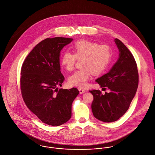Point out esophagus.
Listing matches in <instances>:
<instances>
[{
	"label": "esophagus",
	"instance_id": "1",
	"mask_svg": "<svg viewBox=\"0 0 155 155\" xmlns=\"http://www.w3.org/2000/svg\"><path fill=\"white\" fill-rule=\"evenodd\" d=\"M78 91H79L80 94H83V93H84L85 92V90L82 89H78Z\"/></svg>",
	"mask_w": 155,
	"mask_h": 155
}]
</instances>
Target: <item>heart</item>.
Segmentation results:
<instances>
[{"mask_svg": "<svg viewBox=\"0 0 155 155\" xmlns=\"http://www.w3.org/2000/svg\"><path fill=\"white\" fill-rule=\"evenodd\" d=\"M71 49L73 54L63 53L60 63L66 71H71L77 59H81L82 68L71 75L68 80L70 85L80 88L86 86L92 74L97 75L103 72L112 59V50L108 45H100L95 42L81 39L75 42Z\"/></svg>", "mask_w": 155, "mask_h": 155, "instance_id": "heart-1", "label": "heart"}]
</instances>
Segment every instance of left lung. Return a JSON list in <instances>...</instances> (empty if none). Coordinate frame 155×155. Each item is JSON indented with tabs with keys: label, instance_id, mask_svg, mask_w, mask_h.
I'll use <instances>...</instances> for the list:
<instances>
[{
	"label": "left lung",
	"instance_id": "obj_1",
	"mask_svg": "<svg viewBox=\"0 0 155 155\" xmlns=\"http://www.w3.org/2000/svg\"><path fill=\"white\" fill-rule=\"evenodd\" d=\"M114 41L119 58L107 74L96 80L110 92L103 94L99 90L90 91L93 96L94 117L107 123L117 120L127 111L138 86L137 65L132 54L121 41L116 38Z\"/></svg>",
	"mask_w": 155,
	"mask_h": 155
}]
</instances>
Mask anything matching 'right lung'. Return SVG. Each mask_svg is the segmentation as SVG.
I'll return each instance as SVG.
<instances>
[{"mask_svg": "<svg viewBox=\"0 0 155 155\" xmlns=\"http://www.w3.org/2000/svg\"><path fill=\"white\" fill-rule=\"evenodd\" d=\"M73 39L47 38L29 53L21 69L20 89L23 101L43 123L57 126L71 117L77 88L58 89L64 80L61 71L60 53Z\"/></svg>", "mask_w": 155, "mask_h": 155, "instance_id": "right-lung-1", "label": "right lung"}]
</instances>
